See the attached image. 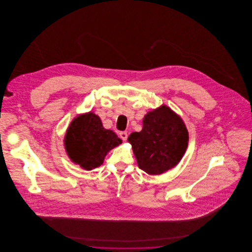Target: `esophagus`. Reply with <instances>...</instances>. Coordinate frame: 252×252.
<instances>
[{"label": "esophagus", "instance_id": "obj_1", "mask_svg": "<svg viewBox=\"0 0 252 252\" xmlns=\"http://www.w3.org/2000/svg\"><path fill=\"white\" fill-rule=\"evenodd\" d=\"M127 132L126 131H122L120 132V137L121 139L123 140V141H126L127 140Z\"/></svg>", "mask_w": 252, "mask_h": 252}]
</instances>
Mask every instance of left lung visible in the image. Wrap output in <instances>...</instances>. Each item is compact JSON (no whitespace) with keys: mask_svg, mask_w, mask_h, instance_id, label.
Instances as JSON below:
<instances>
[{"mask_svg":"<svg viewBox=\"0 0 252 252\" xmlns=\"http://www.w3.org/2000/svg\"><path fill=\"white\" fill-rule=\"evenodd\" d=\"M143 129L133 132L131 144L138 166L149 175H159L180 162L188 146V131L183 121L166 106L148 112Z\"/></svg>","mask_w":252,"mask_h":252,"instance_id":"1","label":"left lung"}]
</instances>
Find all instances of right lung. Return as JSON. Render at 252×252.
<instances>
[{
    "mask_svg": "<svg viewBox=\"0 0 252 252\" xmlns=\"http://www.w3.org/2000/svg\"><path fill=\"white\" fill-rule=\"evenodd\" d=\"M64 143L73 162L93 170L103 163L108 151L122 144V140L112 130L104 128L97 115L89 112L73 119Z\"/></svg>",
    "mask_w": 252,
    "mask_h": 252,
    "instance_id": "1",
    "label": "right lung"
}]
</instances>
